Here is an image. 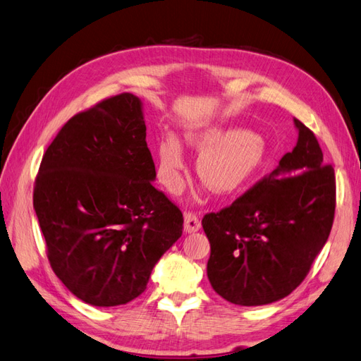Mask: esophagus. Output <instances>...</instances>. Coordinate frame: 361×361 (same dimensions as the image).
<instances>
[{
    "mask_svg": "<svg viewBox=\"0 0 361 361\" xmlns=\"http://www.w3.org/2000/svg\"><path fill=\"white\" fill-rule=\"evenodd\" d=\"M201 228V223L195 214L192 212H186L184 214V232L186 233H195Z\"/></svg>",
    "mask_w": 361,
    "mask_h": 361,
    "instance_id": "obj_1",
    "label": "esophagus"
}]
</instances>
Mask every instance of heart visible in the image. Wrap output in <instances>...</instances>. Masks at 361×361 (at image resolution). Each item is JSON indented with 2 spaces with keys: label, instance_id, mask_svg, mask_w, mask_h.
Masks as SVG:
<instances>
[{
  "label": "heart",
  "instance_id": "1",
  "mask_svg": "<svg viewBox=\"0 0 361 361\" xmlns=\"http://www.w3.org/2000/svg\"><path fill=\"white\" fill-rule=\"evenodd\" d=\"M186 143L200 151L197 173L216 195L235 193L259 173L271 152L262 137L239 126H192ZM186 154L173 134H166L157 149V172L164 188L177 192L183 184Z\"/></svg>",
  "mask_w": 361,
  "mask_h": 361
}]
</instances>
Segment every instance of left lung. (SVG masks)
Listing matches in <instances>:
<instances>
[{
	"label": "left lung",
	"instance_id": "8db88e82",
	"mask_svg": "<svg viewBox=\"0 0 361 361\" xmlns=\"http://www.w3.org/2000/svg\"><path fill=\"white\" fill-rule=\"evenodd\" d=\"M298 143L232 206L202 218L207 277L221 298L259 307L286 298L308 274L334 221L336 177L316 135L298 118Z\"/></svg>",
	"mask_w": 361,
	"mask_h": 361
}]
</instances>
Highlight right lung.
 <instances>
[{"instance_id":"obj_1","label":"right lung","mask_w":361,"mask_h":361,"mask_svg":"<svg viewBox=\"0 0 361 361\" xmlns=\"http://www.w3.org/2000/svg\"><path fill=\"white\" fill-rule=\"evenodd\" d=\"M154 180L143 104L129 92L70 118L45 151L33 207L53 271L82 302L138 298L181 236V212Z\"/></svg>"}]
</instances>
